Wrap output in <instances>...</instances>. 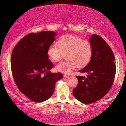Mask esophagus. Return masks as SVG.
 Masks as SVG:
<instances>
[{"mask_svg": "<svg viewBox=\"0 0 126 126\" xmlns=\"http://www.w3.org/2000/svg\"><path fill=\"white\" fill-rule=\"evenodd\" d=\"M63 76L65 78H68L69 77V75L68 74H64Z\"/></svg>", "mask_w": 126, "mask_h": 126, "instance_id": "34e87169", "label": "esophagus"}]
</instances>
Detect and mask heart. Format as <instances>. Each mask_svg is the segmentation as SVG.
Listing matches in <instances>:
<instances>
[{
    "instance_id": "b5f03b06",
    "label": "heart",
    "mask_w": 126,
    "mask_h": 126,
    "mask_svg": "<svg viewBox=\"0 0 126 126\" xmlns=\"http://www.w3.org/2000/svg\"><path fill=\"white\" fill-rule=\"evenodd\" d=\"M56 45H51L47 50L49 59L57 62L66 54V60L59 63L56 66L59 72L68 74L76 68H83L90 62L93 49L91 44L87 40H83L78 37L66 35L59 38Z\"/></svg>"
}]
</instances>
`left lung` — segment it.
<instances>
[{"mask_svg":"<svg viewBox=\"0 0 126 126\" xmlns=\"http://www.w3.org/2000/svg\"><path fill=\"white\" fill-rule=\"evenodd\" d=\"M93 54L89 63L79 72L86 77L77 76L78 85L72 92L75 97L84 104L94 103L110 89L115 75V58L109 45L100 36L93 34L89 39Z\"/></svg>","mask_w":126,"mask_h":126,"instance_id":"8db88e82","label":"left lung"}]
</instances>
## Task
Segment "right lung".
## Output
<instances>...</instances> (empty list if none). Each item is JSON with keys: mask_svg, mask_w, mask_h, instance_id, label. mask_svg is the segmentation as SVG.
<instances>
[{"mask_svg": "<svg viewBox=\"0 0 126 126\" xmlns=\"http://www.w3.org/2000/svg\"><path fill=\"white\" fill-rule=\"evenodd\" d=\"M56 35L52 31L31 33L19 41L12 53L11 70L17 86L37 103L48 100L56 83L63 78L61 72L51 73L54 66L47 55Z\"/></svg>", "mask_w": 126, "mask_h": 126, "instance_id": "right-lung-1", "label": "right lung"}]
</instances>
